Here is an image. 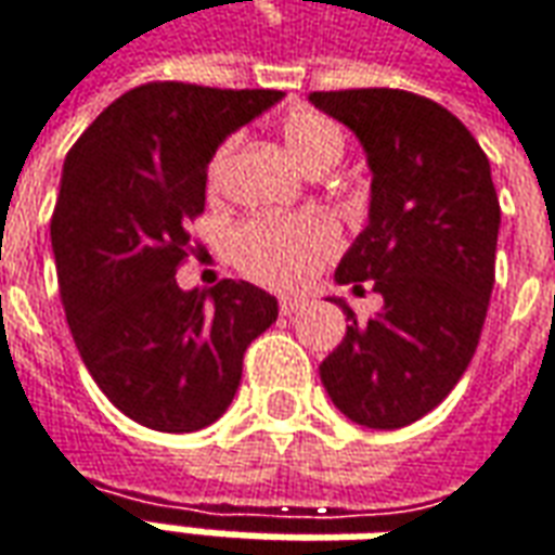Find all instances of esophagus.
<instances>
[{
  "instance_id": "1",
  "label": "esophagus",
  "mask_w": 555,
  "mask_h": 555,
  "mask_svg": "<svg viewBox=\"0 0 555 555\" xmlns=\"http://www.w3.org/2000/svg\"><path fill=\"white\" fill-rule=\"evenodd\" d=\"M297 310H304V297H279V313L282 315H295Z\"/></svg>"
}]
</instances>
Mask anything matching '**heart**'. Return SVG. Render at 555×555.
Instances as JSON below:
<instances>
[{
	"label": "heart",
	"instance_id": "b5f03b06",
	"mask_svg": "<svg viewBox=\"0 0 555 555\" xmlns=\"http://www.w3.org/2000/svg\"><path fill=\"white\" fill-rule=\"evenodd\" d=\"M279 141L307 175H325L344 156V131L315 109H292L279 122ZM233 156V141H220L205 165V190L218 196ZM340 242L325 211L263 215L240 223L230 236V258L240 273L267 288H297L332 258Z\"/></svg>",
	"mask_w": 555,
	"mask_h": 555
}]
</instances>
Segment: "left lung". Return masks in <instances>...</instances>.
Returning a JSON list of instances; mask_svg holds the SVG:
<instances>
[{
  "mask_svg": "<svg viewBox=\"0 0 555 555\" xmlns=\"http://www.w3.org/2000/svg\"><path fill=\"white\" fill-rule=\"evenodd\" d=\"M322 113L362 141L372 165L369 227L337 263L384 310L347 313V335L319 365L337 409L372 430L433 411L467 372L494 285L501 202L482 146L454 113L399 88L313 91Z\"/></svg>",
  "mask_w": 555,
  "mask_h": 555,
  "instance_id": "1",
  "label": "left lung"
}]
</instances>
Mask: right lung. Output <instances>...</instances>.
<instances>
[{"mask_svg": "<svg viewBox=\"0 0 555 555\" xmlns=\"http://www.w3.org/2000/svg\"><path fill=\"white\" fill-rule=\"evenodd\" d=\"M282 91L146 82L88 125L64 163L51 248L69 332L94 384L159 433L215 424L242 356L279 315L276 297L220 279L181 292L186 223L205 211L215 146Z\"/></svg>", "mask_w": 555, "mask_h": 555, "instance_id": "1", "label": "right lung"}]
</instances>
